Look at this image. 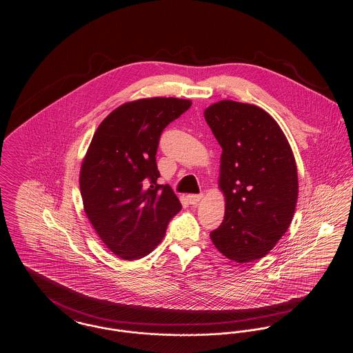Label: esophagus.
I'll use <instances>...</instances> for the list:
<instances>
[{"label": "esophagus", "instance_id": "obj_1", "mask_svg": "<svg viewBox=\"0 0 353 353\" xmlns=\"http://www.w3.org/2000/svg\"><path fill=\"white\" fill-rule=\"evenodd\" d=\"M202 197H203L202 194H188L186 200L190 205H197L199 202L201 201Z\"/></svg>", "mask_w": 353, "mask_h": 353}]
</instances>
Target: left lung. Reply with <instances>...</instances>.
Listing matches in <instances>:
<instances>
[{
	"mask_svg": "<svg viewBox=\"0 0 353 353\" xmlns=\"http://www.w3.org/2000/svg\"><path fill=\"white\" fill-rule=\"evenodd\" d=\"M203 115L222 147L219 188L225 217L210 239L230 261L261 259L294 217L299 193L295 156L279 124L258 105L219 101Z\"/></svg>",
	"mask_w": 353,
	"mask_h": 353,
	"instance_id": "8db88e82",
	"label": "left lung"
}]
</instances>
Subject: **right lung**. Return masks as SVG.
I'll return each instance as SVG.
<instances>
[{
  "label": "right lung",
  "instance_id": "right-lung-1",
  "mask_svg": "<svg viewBox=\"0 0 353 353\" xmlns=\"http://www.w3.org/2000/svg\"><path fill=\"white\" fill-rule=\"evenodd\" d=\"M190 105L179 98L127 101L101 121L84 154V213L107 249L123 261L153 252L181 210L172 188L157 184L156 152L163 130Z\"/></svg>",
  "mask_w": 353,
  "mask_h": 353
}]
</instances>
